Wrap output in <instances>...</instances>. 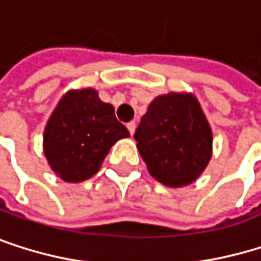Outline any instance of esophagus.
Returning a JSON list of instances; mask_svg holds the SVG:
<instances>
[{
  "mask_svg": "<svg viewBox=\"0 0 261 261\" xmlns=\"http://www.w3.org/2000/svg\"><path fill=\"white\" fill-rule=\"evenodd\" d=\"M127 129H129L130 135H134V132H135V121H130V123H127Z\"/></svg>",
  "mask_w": 261,
  "mask_h": 261,
  "instance_id": "obj_1",
  "label": "esophagus"
}]
</instances>
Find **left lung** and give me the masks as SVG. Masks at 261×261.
I'll return each mask as SVG.
<instances>
[{"label":"left lung","instance_id":"1","mask_svg":"<svg viewBox=\"0 0 261 261\" xmlns=\"http://www.w3.org/2000/svg\"><path fill=\"white\" fill-rule=\"evenodd\" d=\"M134 138L149 174L171 188L194 182L212 159V129L191 93L157 96Z\"/></svg>","mask_w":261,"mask_h":261}]
</instances>
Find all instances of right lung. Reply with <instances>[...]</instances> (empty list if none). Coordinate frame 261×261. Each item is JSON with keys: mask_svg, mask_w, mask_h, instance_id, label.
Returning a JSON list of instances; mask_svg holds the SVG:
<instances>
[{"mask_svg": "<svg viewBox=\"0 0 261 261\" xmlns=\"http://www.w3.org/2000/svg\"><path fill=\"white\" fill-rule=\"evenodd\" d=\"M129 130L102 102L95 88L70 90L51 113L43 134V152L53 171L65 182L90 179L116 141Z\"/></svg>", "mask_w": 261, "mask_h": 261, "instance_id": "add662e5", "label": "right lung"}]
</instances>
